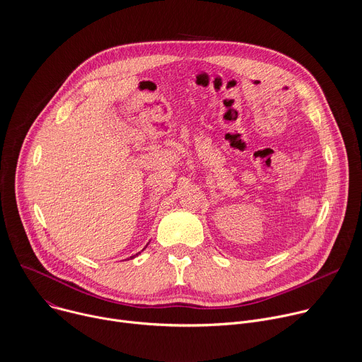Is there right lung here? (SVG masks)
<instances>
[{"label":"right lung","instance_id":"obj_1","mask_svg":"<svg viewBox=\"0 0 362 362\" xmlns=\"http://www.w3.org/2000/svg\"><path fill=\"white\" fill-rule=\"evenodd\" d=\"M143 250H146V248H143ZM139 254H141V252H137V254H136V255H131V257H129V258H136V257H137V255H139Z\"/></svg>","mask_w":362,"mask_h":362}]
</instances>
